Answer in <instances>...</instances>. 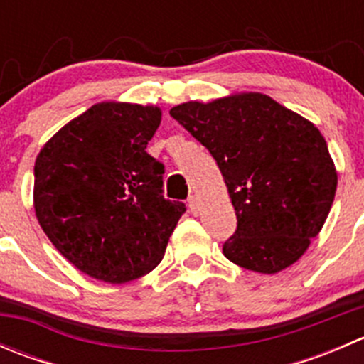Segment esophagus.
<instances>
[{
    "instance_id": "esophagus-1",
    "label": "esophagus",
    "mask_w": 364,
    "mask_h": 364,
    "mask_svg": "<svg viewBox=\"0 0 364 364\" xmlns=\"http://www.w3.org/2000/svg\"><path fill=\"white\" fill-rule=\"evenodd\" d=\"M188 208H190V211L193 213V215H197V213H199V208H200L199 197H197V196L190 197V199H188Z\"/></svg>"
}]
</instances>
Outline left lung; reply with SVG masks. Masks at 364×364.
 I'll list each match as a JSON object with an SVG mask.
<instances>
[{
    "label": "left lung",
    "instance_id": "left-lung-1",
    "mask_svg": "<svg viewBox=\"0 0 364 364\" xmlns=\"http://www.w3.org/2000/svg\"><path fill=\"white\" fill-rule=\"evenodd\" d=\"M171 116L209 149L236 209L223 255L262 274L297 262L324 227L338 185L321 130L257 91L185 102Z\"/></svg>",
    "mask_w": 364,
    "mask_h": 364
}]
</instances>
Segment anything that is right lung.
Wrapping results in <instances>:
<instances>
[{"mask_svg":"<svg viewBox=\"0 0 364 364\" xmlns=\"http://www.w3.org/2000/svg\"><path fill=\"white\" fill-rule=\"evenodd\" d=\"M160 121L159 105L100 102L36 155V220L87 277L124 284L164 259L185 204L164 199V165L146 151Z\"/></svg>","mask_w":364,"mask_h":364,"instance_id":"add662e5","label":"right lung"}]
</instances>
